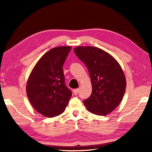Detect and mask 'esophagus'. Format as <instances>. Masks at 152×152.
<instances>
[{
	"instance_id": "1",
	"label": "esophagus",
	"mask_w": 152,
	"mask_h": 152,
	"mask_svg": "<svg viewBox=\"0 0 152 152\" xmlns=\"http://www.w3.org/2000/svg\"><path fill=\"white\" fill-rule=\"evenodd\" d=\"M78 92H79V89H75L73 90V93H74L75 95L78 94Z\"/></svg>"
}]
</instances>
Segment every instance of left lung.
<instances>
[{
  "label": "left lung",
  "mask_w": 152,
  "mask_h": 152,
  "mask_svg": "<svg viewBox=\"0 0 152 152\" xmlns=\"http://www.w3.org/2000/svg\"><path fill=\"white\" fill-rule=\"evenodd\" d=\"M74 53L86 64L92 84V93L83 101L92 114L105 115L117 107L124 97L126 80L114 57L99 48L78 46Z\"/></svg>",
  "instance_id": "left-lung-1"
}]
</instances>
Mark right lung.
I'll list each match as a JSON object with an SVG mask.
<instances>
[{
	"label": "right lung",
	"mask_w": 152,
	"mask_h": 152,
	"mask_svg": "<svg viewBox=\"0 0 152 152\" xmlns=\"http://www.w3.org/2000/svg\"><path fill=\"white\" fill-rule=\"evenodd\" d=\"M71 47L52 48L38 61L28 77L27 95L40 114L53 118L62 114L72 92L65 86L63 66Z\"/></svg>",
	"instance_id": "1"
}]
</instances>
